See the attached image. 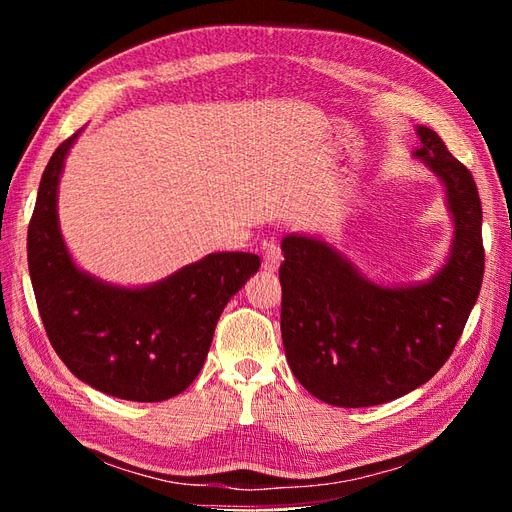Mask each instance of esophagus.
Instances as JSON below:
<instances>
[{
    "label": "esophagus",
    "instance_id": "esophagus-1",
    "mask_svg": "<svg viewBox=\"0 0 512 512\" xmlns=\"http://www.w3.org/2000/svg\"><path fill=\"white\" fill-rule=\"evenodd\" d=\"M282 260H284V256H282L280 247H277L275 243H267L265 258H262V269H265L267 273H275L277 269H280Z\"/></svg>",
    "mask_w": 512,
    "mask_h": 512
}]
</instances>
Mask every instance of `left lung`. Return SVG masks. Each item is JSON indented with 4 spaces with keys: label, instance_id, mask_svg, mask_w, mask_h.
<instances>
[{
    "label": "left lung",
    "instance_id": "8db88e82",
    "mask_svg": "<svg viewBox=\"0 0 512 512\" xmlns=\"http://www.w3.org/2000/svg\"><path fill=\"white\" fill-rule=\"evenodd\" d=\"M412 158L444 190L453 222L442 265L423 282H374L318 235L282 239V339L305 389L339 408L378 406L406 395L451 356L485 271L483 209L470 170L442 138L416 126Z\"/></svg>",
    "mask_w": 512,
    "mask_h": 512
}]
</instances>
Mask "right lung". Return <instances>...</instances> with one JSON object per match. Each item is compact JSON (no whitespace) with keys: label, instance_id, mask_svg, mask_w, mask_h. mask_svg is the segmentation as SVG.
Masks as SVG:
<instances>
[{"label":"right lung","instance_id":"add662e5","mask_svg":"<svg viewBox=\"0 0 512 512\" xmlns=\"http://www.w3.org/2000/svg\"><path fill=\"white\" fill-rule=\"evenodd\" d=\"M81 132L44 168L27 232V265L38 312L59 359L100 393L164 401L203 369L230 297L258 271L245 252L207 254L143 286L104 282L72 258L59 226V181Z\"/></svg>","mask_w":512,"mask_h":512}]
</instances>
